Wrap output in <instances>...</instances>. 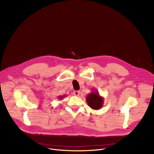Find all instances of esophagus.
<instances>
[{
	"instance_id": "obj_1",
	"label": "esophagus",
	"mask_w": 154,
	"mask_h": 154,
	"mask_svg": "<svg viewBox=\"0 0 154 154\" xmlns=\"http://www.w3.org/2000/svg\"><path fill=\"white\" fill-rule=\"evenodd\" d=\"M80 94V92L79 91H74V95L75 96H78Z\"/></svg>"
}]
</instances>
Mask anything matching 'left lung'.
<instances>
[{
  "label": "left lung",
  "mask_w": 154,
  "mask_h": 154,
  "mask_svg": "<svg viewBox=\"0 0 154 154\" xmlns=\"http://www.w3.org/2000/svg\"><path fill=\"white\" fill-rule=\"evenodd\" d=\"M86 101L88 106L94 110L100 109L103 105L104 99L100 95L97 91L94 90L86 97Z\"/></svg>",
  "instance_id": "obj_1"
}]
</instances>
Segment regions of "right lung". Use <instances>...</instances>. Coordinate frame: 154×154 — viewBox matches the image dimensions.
<instances>
[{
    "mask_svg": "<svg viewBox=\"0 0 154 154\" xmlns=\"http://www.w3.org/2000/svg\"><path fill=\"white\" fill-rule=\"evenodd\" d=\"M65 97H66V95H60V96L58 97V99H60V100H61V99H62L63 98H64Z\"/></svg>",
    "mask_w": 154,
    "mask_h": 154,
    "instance_id": "right-lung-1",
    "label": "right lung"
}]
</instances>
